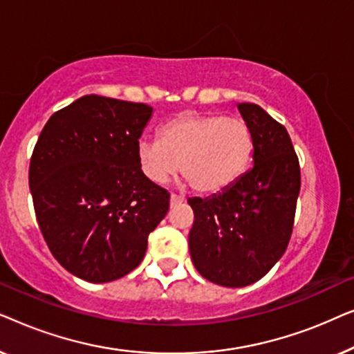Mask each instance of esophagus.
<instances>
[{
  "label": "esophagus",
  "mask_w": 354,
  "mask_h": 354,
  "mask_svg": "<svg viewBox=\"0 0 354 354\" xmlns=\"http://www.w3.org/2000/svg\"><path fill=\"white\" fill-rule=\"evenodd\" d=\"M183 201H185V200H183V196H178V195H176V193H172V195H171V206L182 205Z\"/></svg>",
  "instance_id": "esophagus-1"
}]
</instances>
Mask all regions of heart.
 <instances>
[{"instance_id":"b5f03b06","label":"heart","mask_w":354,"mask_h":354,"mask_svg":"<svg viewBox=\"0 0 354 354\" xmlns=\"http://www.w3.org/2000/svg\"><path fill=\"white\" fill-rule=\"evenodd\" d=\"M253 133L245 120L185 113L159 129V140H142L137 159L154 183H166L182 166L193 192L216 195L235 185L253 158Z\"/></svg>"}]
</instances>
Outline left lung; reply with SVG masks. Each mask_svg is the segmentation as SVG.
<instances>
[{"mask_svg": "<svg viewBox=\"0 0 354 354\" xmlns=\"http://www.w3.org/2000/svg\"><path fill=\"white\" fill-rule=\"evenodd\" d=\"M239 111L253 133V167L225 192L188 200L193 264L209 282L232 288L258 282L282 258L301 187L287 129L258 104L241 103Z\"/></svg>", "mask_w": 354, "mask_h": 354, "instance_id": "1", "label": "left lung"}]
</instances>
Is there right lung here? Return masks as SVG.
<instances>
[{
	"instance_id": "add662e5",
	"label": "right lung",
	"mask_w": 354,
	"mask_h": 354,
	"mask_svg": "<svg viewBox=\"0 0 354 354\" xmlns=\"http://www.w3.org/2000/svg\"><path fill=\"white\" fill-rule=\"evenodd\" d=\"M151 113L143 103L82 96L48 119L33 148L28 185L43 239L86 282L132 272L167 214L171 195L137 159Z\"/></svg>"
}]
</instances>
